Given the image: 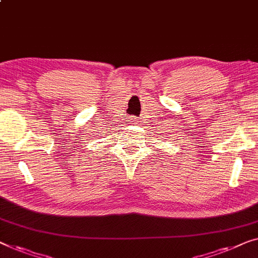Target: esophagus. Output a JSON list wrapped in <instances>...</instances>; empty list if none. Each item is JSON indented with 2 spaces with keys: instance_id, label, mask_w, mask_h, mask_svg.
<instances>
[{
  "instance_id": "34e87169",
  "label": "esophagus",
  "mask_w": 258,
  "mask_h": 258,
  "mask_svg": "<svg viewBox=\"0 0 258 258\" xmlns=\"http://www.w3.org/2000/svg\"><path fill=\"white\" fill-rule=\"evenodd\" d=\"M132 122H133V124H136V122H135V120H134V118L132 120Z\"/></svg>"
}]
</instances>
